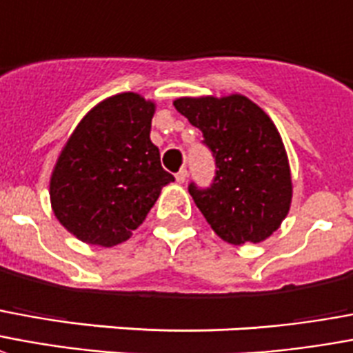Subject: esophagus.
<instances>
[{"instance_id":"esophagus-1","label":"esophagus","mask_w":353,"mask_h":353,"mask_svg":"<svg viewBox=\"0 0 353 353\" xmlns=\"http://www.w3.org/2000/svg\"><path fill=\"white\" fill-rule=\"evenodd\" d=\"M187 176H189V172H187V168H181L176 174V181H177V183H185V181H187Z\"/></svg>"}]
</instances>
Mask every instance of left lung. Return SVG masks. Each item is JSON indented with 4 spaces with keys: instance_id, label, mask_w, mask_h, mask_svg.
<instances>
[{
    "instance_id": "8db88e82",
    "label": "left lung",
    "mask_w": 353,
    "mask_h": 353,
    "mask_svg": "<svg viewBox=\"0 0 353 353\" xmlns=\"http://www.w3.org/2000/svg\"><path fill=\"white\" fill-rule=\"evenodd\" d=\"M174 106L202 130L215 157L210 189L189 185L208 224L230 245L265 241L288 215L294 192L288 155L271 117L239 93L179 97Z\"/></svg>"
}]
</instances>
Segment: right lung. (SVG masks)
<instances>
[{"label":"right lung","mask_w":353,"mask_h":353,"mask_svg":"<svg viewBox=\"0 0 353 353\" xmlns=\"http://www.w3.org/2000/svg\"><path fill=\"white\" fill-rule=\"evenodd\" d=\"M155 103L127 91L93 106L72 130L50 176L52 211L88 245L114 247L145 221L174 176L151 142Z\"/></svg>","instance_id":"obj_1"}]
</instances>
